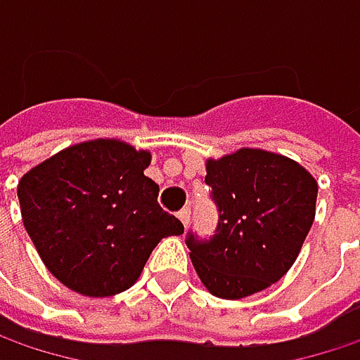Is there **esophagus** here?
Instances as JSON below:
<instances>
[{"label":"esophagus","mask_w":360,"mask_h":360,"mask_svg":"<svg viewBox=\"0 0 360 360\" xmlns=\"http://www.w3.org/2000/svg\"><path fill=\"white\" fill-rule=\"evenodd\" d=\"M189 219H191V210H189V208H183L179 212V221L183 223V227L189 225Z\"/></svg>","instance_id":"esophagus-1"}]
</instances>
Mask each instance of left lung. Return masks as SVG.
Returning a JSON list of instances; mask_svg holds the SVG:
<instances>
[{
  "mask_svg": "<svg viewBox=\"0 0 360 360\" xmlns=\"http://www.w3.org/2000/svg\"><path fill=\"white\" fill-rule=\"evenodd\" d=\"M219 221L212 238L189 231L185 244L210 294L240 300L279 281L315 221L317 181L298 162L244 148L208 160Z\"/></svg>",
  "mask_w": 360,
  "mask_h": 360,
  "instance_id": "obj_1",
  "label": "left lung"
}]
</instances>
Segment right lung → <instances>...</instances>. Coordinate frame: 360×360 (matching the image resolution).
<instances>
[{
	"label": "right lung",
	"instance_id": "1",
	"mask_svg": "<svg viewBox=\"0 0 360 360\" xmlns=\"http://www.w3.org/2000/svg\"><path fill=\"white\" fill-rule=\"evenodd\" d=\"M150 152L116 139L85 141L41 162L18 183L27 233L49 273L94 298L129 290L162 238L183 223L158 204L143 171Z\"/></svg>",
	"mask_w": 360,
	"mask_h": 360
}]
</instances>
